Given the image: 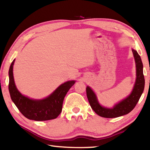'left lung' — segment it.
<instances>
[{"instance_id":"8db88e82","label":"left lung","mask_w":150,"mask_h":150,"mask_svg":"<svg viewBox=\"0 0 150 150\" xmlns=\"http://www.w3.org/2000/svg\"><path fill=\"white\" fill-rule=\"evenodd\" d=\"M136 65V81L132 93L125 99L116 105L112 108L101 106L98 103L95 94L92 89L87 87L86 88L87 98L93 110L98 116L104 118H116L127 115L133 110L138 103L145 86V79L143 73V64L141 57L136 50H132Z\"/></svg>"}]
</instances>
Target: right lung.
Instances as JSON below:
<instances>
[{
    "label": "right lung",
    "instance_id": "obj_1",
    "mask_svg": "<svg viewBox=\"0 0 150 150\" xmlns=\"http://www.w3.org/2000/svg\"><path fill=\"white\" fill-rule=\"evenodd\" d=\"M9 69L8 89L12 100L25 117L35 121H44L56 118L62 110L63 99L75 81L61 85L52 95L42 100H33L22 95L16 87L13 77V65Z\"/></svg>",
    "mask_w": 150,
    "mask_h": 150
}]
</instances>
